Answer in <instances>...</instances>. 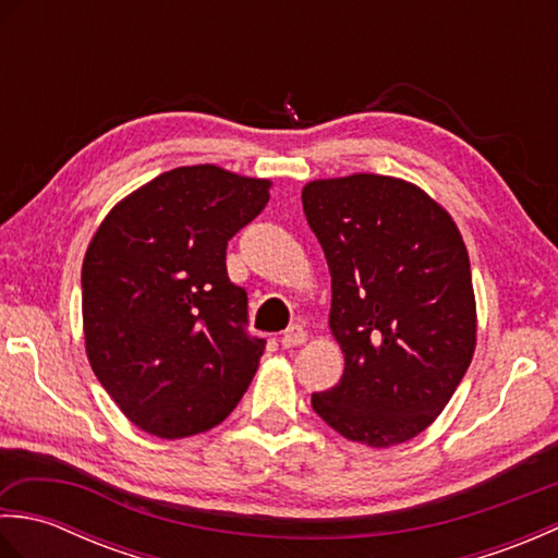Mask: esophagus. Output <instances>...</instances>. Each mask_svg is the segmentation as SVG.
I'll return each instance as SVG.
<instances>
[{"label":"esophagus","instance_id":"1","mask_svg":"<svg viewBox=\"0 0 558 558\" xmlns=\"http://www.w3.org/2000/svg\"><path fill=\"white\" fill-rule=\"evenodd\" d=\"M282 348H298L302 342H306V330L302 326H290L288 330H282Z\"/></svg>","mask_w":558,"mask_h":558}]
</instances>
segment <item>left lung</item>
<instances>
[{"label":"left lung","mask_w":558,"mask_h":558,"mask_svg":"<svg viewBox=\"0 0 558 558\" xmlns=\"http://www.w3.org/2000/svg\"><path fill=\"white\" fill-rule=\"evenodd\" d=\"M330 270L340 381L312 396L328 426L372 448L405 444L456 393L477 345L465 242L417 184L357 172L302 189Z\"/></svg>","instance_id":"8db88e82"}]
</instances>
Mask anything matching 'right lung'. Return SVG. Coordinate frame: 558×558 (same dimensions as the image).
<instances>
[{"label":"right lung","mask_w":558,"mask_h":558,"mask_svg":"<svg viewBox=\"0 0 558 558\" xmlns=\"http://www.w3.org/2000/svg\"><path fill=\"white\" fill-rule=\"evenodd\" d=\"M270 180L218 165L158 174L117 204L81 268L88 362L124 417L158 438L208 432L236 408L264 340L225 248L268 204Z\"/></svg>","instance_id":"1"}]
</instances>
